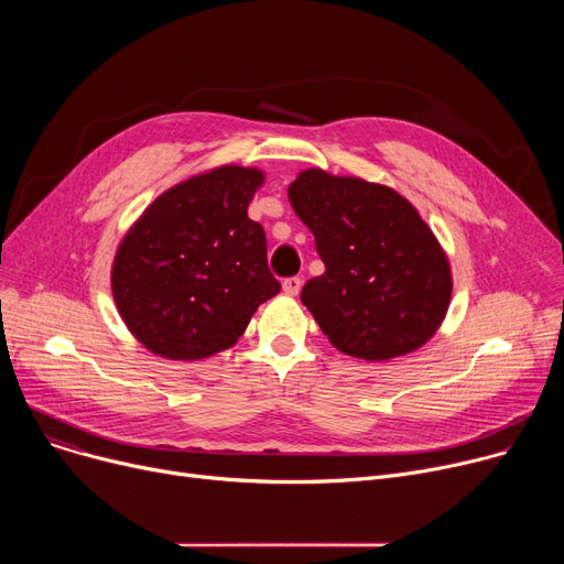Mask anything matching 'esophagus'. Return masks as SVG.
I'll return each instance as SVG.
<instances>
[{"label": "esophagus", "instance_id": "1", "mask_svg": "<svg viewBox=\"0 0 564 564\" xmlns=\"http://www.w3.org/2000/svg\"><path fill=\"white\" fill-rule=\"evenodd\" d=\"M302 285H304V281L300 276H290L283 281V292L290 294V297H294V294H300Z\"/></svg>", "mask_w": 564, "mask_h": 564}]
</instances>
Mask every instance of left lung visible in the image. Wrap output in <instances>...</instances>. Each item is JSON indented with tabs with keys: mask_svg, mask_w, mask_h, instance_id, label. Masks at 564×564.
I'll list each match as a JSON object with an SVG mask.
<instances>
[{
	"mask_svg": "<svg viewBox=\"0 0 564 564\" xmlns=\"http://www.w3.org/2000/svg\"><path fill=\"white\" fill-rule=\"evenodd\" d=\"M288 196L324 262L302 304L332 345L366 361L425 345L446 317L453 279L416 207L391 187L322 169L302 171Z\"/></svg>",
	"mask_w": 564,
	"mask_h": 564,
	"instance_id": "8db88e82",
	"label": "left lung"
}]
</instances>
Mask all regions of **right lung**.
<instances>
[{
	"label": "right lung",
	"mask_w": 564,
	"mask_h": 564,
	"mask_svg": "<svg viewBox=\"0 0 564 564\" xmlns=\"http://www.w3.org/2000/svg\"><path fill=\"white\" fill-rule=\"evenodd\" d=\"M262 173L219 166L155 198L128 230L111 267L113 302L158 357L194 361L237 343L281 283L267 237L247 207Z\"/></svg>",
	"instance_id": "right-lung-1"
}]
</instances>
